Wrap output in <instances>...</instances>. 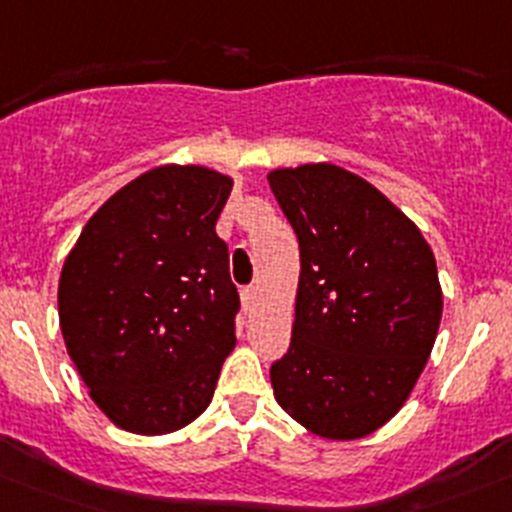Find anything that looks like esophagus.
<instances>
[{
	"label": "esophagus",
	"mask_w": 512,
	"mask_h": 512,
	"mask_svg": "<svg viewBox=\"0 0 512 512\" xmlns=\"http://www.w3.org/2000/svg\"><path fill=\"white\" fill-rule=\"evenodd\" d=\"M241 301H243V309H253L256 306V301H259V289L256 286H246V289L241 291Z\"/></svg>",
	"instance_id": "obj_1"
}]
</instances>
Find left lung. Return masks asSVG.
<instances>
[{"label":"left lung","instance_id":"8db88e82","mask_svg":"<svg viewBox=\"0 0 512 512\" xmlns=\"http://www.w3.org/2000/svg\"><path fill=\"white\" fill-rule=\"evenodd\" d=\"M269 186L301 259L274 397L316 437L362 440L402 410L435 347V253L412 218L339 165L276 168Z\"/></svg>","mask_w":512,"mask_h":512}]
</instances>
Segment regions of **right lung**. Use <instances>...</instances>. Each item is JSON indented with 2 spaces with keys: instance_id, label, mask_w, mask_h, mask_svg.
<instances>
[{
  "instance_id": "add662e5",
  "label": "right lung",
  "mask_w": 512,
  "mask_h": 512,
  "mask_svg": "<svg viewBox=\"0 0 512 512\" xmlns=\"http://www.w3.org/2000/svg\"><path fill=\"white\" fill-rule=\"evenodd\" d=\"M233 178L158 165L107 198L67 253L60 329L90 397L133 435L191 425L236 347L238 291L216 221Z\"/></svg>"
}]
</instances>
